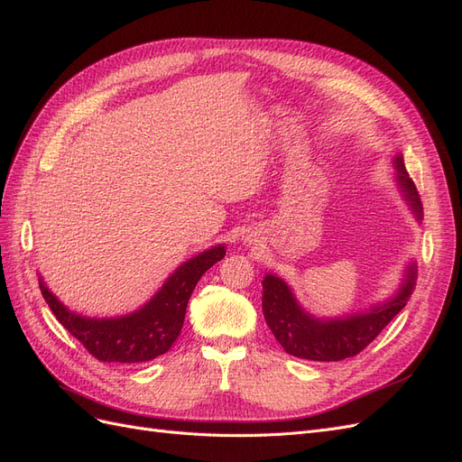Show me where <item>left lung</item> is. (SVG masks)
I'll list each match as a JSON object with an SVG mask.
<instances>
[{"label":"left lung","instance_id":"left-lung-1","mask_svg":"<svg viewBox=\"0 0 462 462\" xmlns=\"http://www.w3.org/2000/svg\"><path fill=\"white\" fill-rule=\"evenodd\" d=\"M395 170L399 187L404 192L416 219H422V202L418 190L404 170L402 156L395 158ZM416 279V263L411 262L404 273L402 285L393 299L374 306L370 312L351 314L346 318L319 319L304 312L297 299L292 297L289 285L282 277L268 273L262 287V310L265 324L270 326L275 339L285 348V353L319 362H333L356 356L382 333V329L393 319L409 302Z\"/></svg>","mask_w":462,"mask_h":462}]
</instances>
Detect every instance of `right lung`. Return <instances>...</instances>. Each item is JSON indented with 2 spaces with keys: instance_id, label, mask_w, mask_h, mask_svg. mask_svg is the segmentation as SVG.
<instances>
[{
  "instance_id": "obj_1",
  "label": "right lung",
  "mask_w": 462,
  "mask_h": 462,
  "mask_svg": "<svg viewBox=\"0 0 462 462\" xmlns=\"http://www.w3.org/2000/svg\"><path fill=\"white\" fill-rule=\"evenodd\" d=\"M226 256L221 245L187 260L141 310L121 318H87L63 306L40 277V291L60 324L102 362H148L170 351L183 328L187 304L200 277Z\"/></svg>"
}]
</instances>
